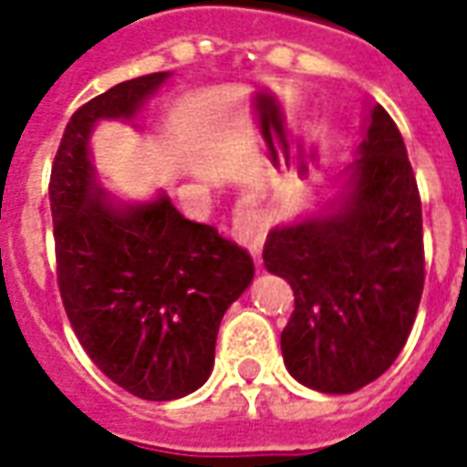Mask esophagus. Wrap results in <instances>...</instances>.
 I'll return each instance as SVG.
<instances>
[{"label": "esophagus", "mask_w": 467, "mask_h": 467, "mask_svg": "<svg viewBox=\"0 0 467 467\" xmlns=\"http://www.w3.org/2000/svg\"><path fill=\"white\" fill-rule=\"evenodd\" d=\"M233 234L234 240L243 244L247 253L253 254L254 263L260 265V254H263L265 244V227L263 223H260L257 213H253L250 207H240V210L234 213Z\"/></svg>", "instance_id": "esophagus-1"}]
</instances>
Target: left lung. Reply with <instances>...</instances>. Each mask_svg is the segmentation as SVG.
I'll return each mask as SVG.
<instances>
[{
  "label": "left lung",
  "mask_w": 467,
  "mask_h": 467,
  "mask_svg": "<svg viewBox=\"0 0 467 467\" xmlns=\"http://www.w3.org/2000/svg\"><path fill=\"white\" fill-rule=\"evenodd\" d=\"M337 177L335 197L275 224L263 257L295 293L280 335L287 372L310 390L348 395L400 355L425 283L418 182L380 105L368 109L355 160Z\"/></svg>",
  "instance_id": "obj_1"
}]
</instances>
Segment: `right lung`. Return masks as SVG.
<instances>
[{"label":"right lung","mask_w":467,"mask_h":467,"mask_svg":"<svg viewBox=\"0 0 467 467\" xmlns=\"http://www.w3.org/2000/svg\"><path fill=\"white\" fill-rule=\"evenodd\" d=\"M172 72L119 82L79 107L57 150L49 204L57 277L77 340L109 380L142 400H177L202 388L227 307L254 265L210 224L184 220L167 192L122 200L92 157L102 122H130Z\"/></svg>","instance_id":"add662e5"}]
</instances>
